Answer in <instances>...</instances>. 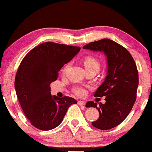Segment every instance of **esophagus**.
Here are the masks:
<instances>
[{"label": "esophagus", "mask_w": 152, "mask_h": 152, "mask_svg": "<svg viewBox=\"0 0 152 152\" xmlns=\"http://www.w3.org/2000/svg\"><path fill=\"white\" fill-rule=\"evenodd\" d=\"M78 104H80V106H85L86 103H85V102H84V101L80 100V101H78Z\"/></svg>", "instance_id": "1"}]
</instances>
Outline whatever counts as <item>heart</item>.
<instances>
[{
    "mask_svg": "<svg viewBox=\"0 0 152 152\" xmlns=\"http://www.w3.org/2000/svg\"><path fill=\"white\" fill-rule=\"evenodd\" d=\"M83 64L86 70H99V67H100V64L99 61L97 60L96 58L93 57V56H87L83 59ZM68 67H69V64H67L64 66L63 69V72L65 73L66 70H68ZM74 92L76 95H79V96H84L86 94V91L84 88H82V87H77L74 89Z\"/></svg>",
    "mask_w": 152,
    "mask_h": 152,
    "instance_id": "obj_1",
    "label": "heart"
}]
</instances>
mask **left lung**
<instances>
[{
    "mask_svg": "<svg viewBox=\"0 0 152 152\" xmlns=\"http://www.w3.org/2000/svg\"><path fill=\"white\" fill-rule=\"evenodd\" d=\"M83 48L103 52L107 57V75L94 94L95 97H105L106 102L97 106L89 101L86 107L98 110L99 118L92 122L94 127L110 129L123 122L132 111L138 86V69L129 52L109 39L91 42Z\"/></svg>",
    "mask_w": 152,
    "mask_h": 152,
    "instance_id": "1",
    "label": "left lung"
}]
</instances>
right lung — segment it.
<instances>
[{"label": "right lung", "instance_id": "right-lung-1", "mask_svg": "<svg viewBox=\"0 0 152 152\" xmlns=\"http://www.w3.org/2000/svg\"><path fill=\"white\" fill-rule=\"evenodd\" d=\"M80 50V47L45 42L29 52L20 62L14 86L26 118L34 127L48 131L61 124L68 109L77 104L68 96H52L50 84Z\"/></svg>", "mask_w": 152, "mask_h": 152}]
</instances>
